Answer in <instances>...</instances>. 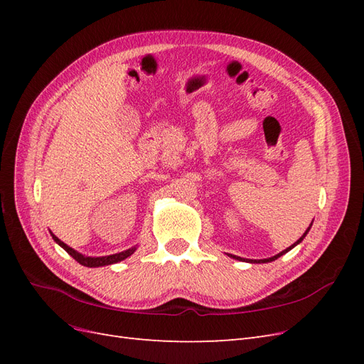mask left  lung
Wrapping results in <instances>:
<instances>
[{
    "label": "left lung",
    "instance_id": "left-lung-1",
    "mask_svg": "<svg viewBox=\"0 0 364 364\" xmlns=\"http://www.w3.org/2000/svg\"><path fill=\"white\" fill-rule=\"evenodd\" d=\"M313 225V223H311ZM311 225H310V228H311ZM310 228H308L306 230H305V234L299 238V240H297L296 241V243L294 245H291L290 247H287V249H285V250H282V252H279L278 253V255H274V257H272V258H266V259H246V258H240V257H235V255H229V257H232V258H235V259H238V261H246V262H270V261H274V259H278L281 255H284V253H287L289 250H291L294 246H297V245H299L301 243V241L305 238V235L308 234V230H310Z\"/></svg>",
    "mask_w": 364,
    "mask_h": 364
}]
</instances>
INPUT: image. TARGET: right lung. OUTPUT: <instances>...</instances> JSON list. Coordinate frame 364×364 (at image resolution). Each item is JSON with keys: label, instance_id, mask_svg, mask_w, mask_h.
Returning a JSON list of instances; mask_svg holds the SVG:
<instances>
[{"label": "right lung", "instance_id": "add662e5", "mask_svg": "<svg viewBox=\"0 0 364 364\" xmlns=\"http://www.w3.org/2000/svg\"><path fill=\"white\" fill-rule=\"evenodd\" d=\"M51 237H53V240L56 241V243H58L62 249L67 250L77 262H80L82 266H86V267H102V266H109V264L119 262V261L126 259L127 257H130L132 253H134V252L136 250V247L134 246V247H130V249H127V250H124V252L114 253V255H107V257H97V258H95V257H85V255H82V253H79L77 250H74V249H71L70 246L65 245L63 241H60L54 234H51Z\"/></svg>", "mask_w": 364, "mask_h": 364}]
</instances>
